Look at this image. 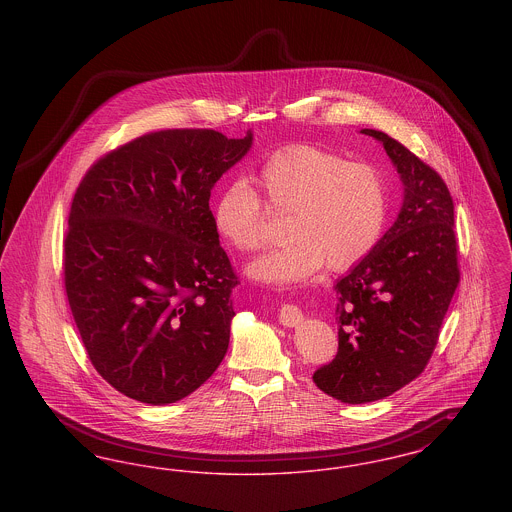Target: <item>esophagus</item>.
<instances>
[{"label": "esophagus", "mask_w": 512, "mask_h": 512, "mask_svg": "<svg viewBox=\"0 0 512 512\" xmlns=\"http://www.w3.org/2000/svg\"><path fill=\"white\" fill-rule=\"evenodd\" d=\"M278 320L284 324V326H297L303 322V313L299 307H295L292 303H284L280 307V313H278Z\"/></svg>", "instance_id": "1"}]
</instances>
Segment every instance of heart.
<instances>
[{
    "label": "heart",
    "mask_w": 512,
    "mask_h": 512,
    "mask_svg": "<svg viewBox=\"0 0 512 512\" xmlns=\"http://www.w3.org/2000/svg\"><path fill=\"white\" fill-rule=\"evenodd\" d=\"M253 180L268 207L288 213L284 234L290 238L247 267L249 276L261 282L297 284L324 263L330 270L355 267L382 236L386 182L368 163H347L318 147L292 146L274 153ZM213 219L220 236L238 251H257L267 242L261 199L244 182L220 192Z\"/></svg>",
    "instance_id": "b5f03b06"
}]
</instances>
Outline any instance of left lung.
<instances>
[{
    "mask_svg": "<svg viewBox=\"0 0 512 512\" xmlns=\"http://www.w3.org/2000/svg\"><path fill=\"white\" fill-rule=\"evenodd\" d=\"M361 134L386 149L403 203L374 249L334 284L338 353L315 370L313 382L349 405L384 399L424 370L459 284L445 182L388 134L372 128Z\"/></svg>",
    "mask_w": 512,
    "mask_h": 512,
    "instance_id": "8db88e82",
    "label": "left lung"
}]
</instances>
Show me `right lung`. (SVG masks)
Here are the masks:
<instances>
[{"label":"right lung","mask_w":512,"mask_h":512,"mask_svg":"<svg viewBox=\"0 0 512 512\" xmlns=\"http://www.w3.org/2000/svg\"><path fill=\"white\" fill-rule=\"evenodd\" d=\"M251 146V130L153 132L99 159L74 194L69 305L92 365L130 399L176 403L226 355L238 280L209 197Z\"/></svg>","instance_id":"right-lung-1"}]
</instances>
